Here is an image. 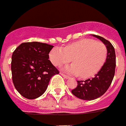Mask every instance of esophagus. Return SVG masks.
Listing matches in <instances>:
<instances>
[{
	"mask_svg": "<svg viewBox=\"0 0 126 126\" xmlns=\"http://www.w3.org/2000/svg\"><path fill=\"white\" fill-rule=\"evenodd\" d=\"M60 74H61L62 76L64 77V78H66V79H68V78H69V77L68 76H66V75H65V74H64V73H60Z\"/></svg>",
	"mask_w": 126,
	"mask_h": 126,
	"instance_id": "obj_1",
	"label": "esophagus"
}]
</instances>
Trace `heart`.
<instances>
[{"label": "heart", "mask_w": 126, "mask_h": 126, "mask_svg": "<svg viewBox=\"0 0 126 126\" xmlns=\"http://www.w3.org/2000/svg\"><path fill=\"white\" fill-rule=\"evenodd\" d=\"M107 55V48L103 43L91 39H84L66 46L63 48H54L50 53L53 64L60 66L71 60L62 70L69 74L79 75L82 78L96 73L103 64Z\"/></svg>", "instance_id": "1"}]
</instances>
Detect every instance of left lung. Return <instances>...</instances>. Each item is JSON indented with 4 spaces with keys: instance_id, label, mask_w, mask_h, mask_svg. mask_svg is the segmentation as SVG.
Masks as SVG:
<instances>
[{
    "instance_id": "8db88e82",
    "label": "left lung",
    "mask_w": 126,
    "mask_h": 126,
    "mask_svg": "<svg viewBox=\"0 0 126 126\" xmlns=\"http://www.w3.org/2000/svg\"><path fill=\"white\" fill-rule=\"evenodd\" d=\"M104 44L107 48V57L100 71L92 78L86 80H77L78 85L71 92L75 96L82 100H92L103 96L108 89L114 76L116 55L112 44L103 37L92 34Z\"/></svg>"
}]
</instances>
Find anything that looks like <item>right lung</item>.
Returning a JSON list of instances; mask_svg holds the SVG:
<instances>
[{
    "label": "right lung",
    "mask_w": 126,
    "mask_h": 126,
    "mask_svg": "<svg viewBox=\"0 0 126 126\" xmlns=\"http://www.w3.org/2000/svg\"><path fill=\"white\" fill-rule=\"evenodd\" d=\"M53 46L33 41L22 43L15 49L11 62L12 81L18 93L34 99L45 92L50 80L59 73L49 60Z\"/></svg>",
    "instance_id": "1"
}]
</instances>
